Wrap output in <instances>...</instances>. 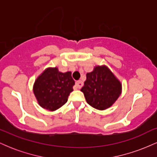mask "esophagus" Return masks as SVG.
<instances>
[{"label": "esophagus", "mask_w": 157, "mask_h": 157, "mask_svg": "<svg viewBox=\"0 0 157 157\" xmlns=\"http://www.w3.org/2000/svg\"><path fill=\"white\" fill-rule=\"evenodd\" d=\"M82 86H83V82H82V81H81V80L77 81V82H75V89H80L82 87Z\"/></svg>", "instance_id": "34e87169"}]
</instances>
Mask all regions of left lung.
Returning a JSON list of instances; mask_svg holds the SVG:
<instances>
[{
	"mask_svg": "<svg viewBox=\"0 0 157 157\" xmlns=\"http://www.w3.org/2000/svg\"><path fill=\"white\" fill-rule=\"evenodd\" d=\"M86 102L94 109L105 110L116 102L122 92V84L106 66H95L86 74L81 89Z\"/></svg>",
	"mask_w": 157,
	"mask_h": 157,
	"instance_id": "1",
	"label": "left lung"
}]
</instances>
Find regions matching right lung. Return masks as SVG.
<instances>
[{
    "label": "right lung",
    "mask_w": 157,
    "mask_h": 157,
    "mask_svg": "<svg viewBox=\"0 0 157 157\" xmlns=\"http://www.w3.org/2000/svg\"><path fill=\"white\" fill-rule=\"evenodd\" d=\"M74 85L71 71L62 73L57 67L48 68L36 79L33 91L39 105L53 111L67 102Z\"/></svg>",
    "instance_id": "right-lung-1"
}]
</instances>
